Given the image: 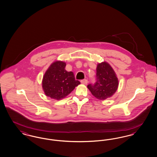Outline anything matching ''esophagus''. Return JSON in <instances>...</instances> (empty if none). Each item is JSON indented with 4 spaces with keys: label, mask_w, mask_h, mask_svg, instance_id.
<instances>
[{
    "label": "esophagus",
    "mask_w": 157,
    "mask_h": 157,
    "mask_svg": "<svg viewBox=\"0 0 157 157\" xmlns=\"http://www.w3.org/2000/svg\"><path fill=\"white\" fill-rule=\"evenodd\" d=\"M81 82L82 83H83V84H85V85H86V84L88 83V81L87 79H82V80L81 81Z\"/></svg>",
    "instance_id": "34e87169"
}]
</instances>
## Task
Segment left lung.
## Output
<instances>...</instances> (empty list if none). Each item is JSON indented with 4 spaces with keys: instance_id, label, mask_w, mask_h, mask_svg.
<instances>
[{
    "instance_id": "obj_1",
    "label": "left lung",
    "mask_w": 157,
    "mask_h": 157,
    "mask_svg": "<svg viewBox=\"0 0 157 157\" xmlns=\"http://www.w3.org/2000/svg\"><path fill=\"white\" fill-rule=\"evenodd\" d=\"M96 77V82L87 86L92 94L99 100L111 97L118 87V79L112 67L106 62L98 63Z\"/></svg>"
}]
</instances>
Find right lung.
Returning <instances> with one entry per match:
<instances>
[{
  "label": "right lung",
  "mask_w": 157,
  "mask_h": 157,
  "mask_svg": "<svg viewBox=\"0 0 157 157\" xmlns=\"http://www.w3.org/2000/svg\"><path fill=\"white\" fill-rule=\"evenodd\" d=\"M66 63L56 61L46 71L42 79V88L47 97L60 100L66 97L81 83L75 80L72 72L65 70Z\"/></svg>",
  "instance_id": "right-lung-1"
}]
</instances>
